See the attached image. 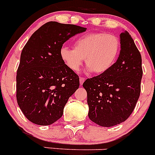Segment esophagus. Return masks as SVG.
I'll return each instance as SVG.
<instances>
[{
	"label": "esophagus",
	"instance_id": "esophagus-1",
	"mask_svg": "<svg viewBox=\"0 0 155 155\" xmlns=\"http://www.w3.org/2000/svg\"><path fill=\"white\" fill-rule=\"evenodd\" d=\"M85 81V78H80V84H83V83H84V81Z\"/></svg>",
	"mask_w": 155,
	"mask_h": 155
}]
</instances>
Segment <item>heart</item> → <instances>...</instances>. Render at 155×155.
Masks as SVG:
<instances>
[{
	"label": "heart",
	"mask_w": 155,
	"mask_h": 155,
	"mask_svg": "<svg viewBox=\"0 0 155 155\" xmlns=\"http://www.w3.org/2000/svg\"><path fill=\"white\" fill-rule=\"evenodd\" d=\"M74 49L62 46L60 56L70 70L78 71L85 59L90 71L102 74L109 71L118 59L121 42L116 35L104 32H91L81 35L74 43Z\"/></svg>",
	"instance_id": "obj_1"
}]
</instances>
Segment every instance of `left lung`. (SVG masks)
<instances>
[{
	"instance_id": "obj_1",
	"label": "left lung",
	"mask_w": 155,
	"mask_h": 155,
	"mask_svg": "<svg viewBox=\"0 0 155 155\" xmlns=\"http://www.w3.org/2000/svg\"><path fill=\"white\" fill-rule=\"evenodd\" d=\"M121 50L114 65L83 83L87 91L88 117L102 127L120 124L130 117L140 94L142 59L127 31L120 34Z\"/></svg>"
}]
</instances>
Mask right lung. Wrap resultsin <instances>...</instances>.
<instances>
[{"label":"right lung","mask_w":155,"mask_h":155,"mask_svg":"<svg viewBox=\"0 0 155 155\" xmlns=\"http://www.w3.org/2000/svg\"><path fill=\"white\" fill-rule=\"evenodd\" d=\"M87 28L49 21L25 45L16 76V98L25 116L47 126L61 118L68 98L79 87V77L64 64L60 50L67 40Z\"/></svg>","instance_id":"right-lung-1"}]
</instances>
